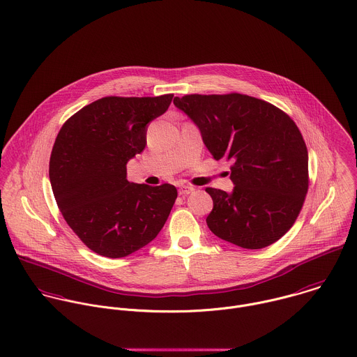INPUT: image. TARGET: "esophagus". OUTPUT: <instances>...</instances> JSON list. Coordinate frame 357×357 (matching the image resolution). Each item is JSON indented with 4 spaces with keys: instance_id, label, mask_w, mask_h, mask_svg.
Instances as JSON below:
<instances>
[{
    "instance_id": "34e87169",
    "label": "esophagus",
    "mask_w": 357,
    "mask_h": 357,
    "mask_svg": "<svg viewBox=\"0 0 357 357\" xmlns=\"http://www.w3.org/2000/svg\"><path fill=\"white\" fill-rule=\"evenodd\" d=\"M191 192H194V187H191V185L181 184V185L178 187V194H180V195H188V194H191Z\"/></svg>"
}]
</instances>
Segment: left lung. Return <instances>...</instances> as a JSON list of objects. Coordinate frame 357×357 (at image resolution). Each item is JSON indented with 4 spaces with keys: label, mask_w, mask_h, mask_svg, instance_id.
I'll return each instance as SVG.
<instances>
[{
    "label": "left lung",
    "mask_w": 357,
    "mask_h": 357,
    "mask_svg": "<svg viewBox=\"0 0 357 357\" xmlns=\"http://www.w3.org/2000/svg\"><path fill=\"white\" fill-rule=\"evenodd\" d=\"M173 104L199 128L216 160L233 162L234 188H206L211 231L246 249H260L295 223L309 187L307 149L287 114L242 94L184 96Z\"/></svg>",
    "instance_id": "1"
}]
</instances>
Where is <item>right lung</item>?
<instances>
[{
    "label": "right lung",
    "instance_id": "add662e5",
    "mask_svg": "<svg viewBox=\"0 0 357 357\" xmlns=\"http://www.w3.org/2000/svg\"><path fill=\"white\" fill-rule=\"evenodd\" d=\"M173 94L105 97L66 120L50 159L55 201L91 250L118 259L155 239L177 198L174 185L130 183L126 165L146 145L148 124Z\"/></svg>",
    "mask_w": 357,
    "mask_h": 357
}]
</instances>
